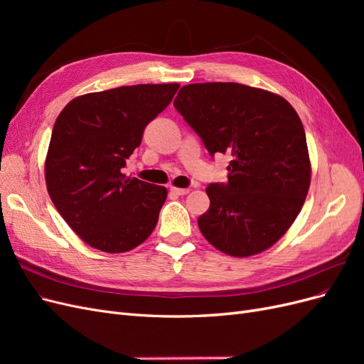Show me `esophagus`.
Masks as SVG:
<instances>
[{"label":"esophagus","mask_w":364,"mask_h":364,"mask_svg":"<svg viewBox=\"0 0 364 364\" xmlns=\"http://www.w3.org/2000/svg\"><path fill=\"white\" fill-rule=\"evenodd\" d=\"M170 191H171L173 194H178V196H185V194L190 193L188 188H176V186H171Z\"/></svg>","instance_id":"esophagus-1"}]
</instances>
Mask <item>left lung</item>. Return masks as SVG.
<instances>
[{
    "mask_svg": "<svg viewBox=\"0 0 364 364\" xmlns=\"http://www.w3.org/2000/svg\"><path fill=\"white\" fill-rule=\"evenodd\" d=\"M174 107L214 158L228 153L226 183H209L197 223L230 257L269 249L287 232L310 188L302 121L285 98L241 83L181 87Z\"/></svg>",
    "mask_w": 364,
    "mask_h": 364,
    "instance_id": "8db88e82",
    "label": "left lung"
}]
</instances>
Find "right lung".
<instances>
[{
  "mask_svg": "<svg viewBox=\"0 0 364 364\" xmlns=\"http://www.w3.org/2000/svg\"><path fill=\"white\" fill-rule=\"evenodd\" d=\"M178 90V83L119 86L77 97L59 114L46 161L47 190L86 245L127 252L155 229L167 190L126 178L123 168Z\"/></svg>",
  "mask_w": 364,
  "mask_h": 364,
  "instance_id": "right-lung-1",
  "label": "right lung"
}]
</instances>
